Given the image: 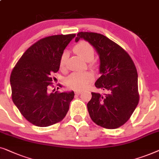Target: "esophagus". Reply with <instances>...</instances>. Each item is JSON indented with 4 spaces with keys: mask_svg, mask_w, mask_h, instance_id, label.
<instances>
[{
    "mask_svg": "<svg viewBox=\"0 0 159 159\" xmlns=\"http://www.w3.org/2000/svg\"><path fill=\"white\" fill-rule=\"evenodd\" d=\"M75 94L79 95L80 93H81V91H80V90H75Z\"/></svg>",
    "mask_w": 159,
    "mask_h": 159,
    "instance_id": "esophagus-1",
    "label": "esophagus"
}]
</instances>
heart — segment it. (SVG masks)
<instances>
[{
	"label": "heart",
	"mask_w": 159,
	"mask_h": 159,
	"mask_svg": "<svg viewBox=\"0 0 159 159\" xmlns=\"http://www.w3.org/2000/svg\"><path fill=\"white\" fill-rule=\"evenodd\" d=\"M73 50L78 55L86 62H90L95 55V50L90 43L86 41H80L75 44ZM68 55L63 52L60 57V67L64 69L66 66ZM93 75L89 72H74L67 78L66 82L68 86L75 89H83L86 88L89 83L93 81Z\"/></svg>",
	"instance_id": "heart-1"
}]
</instances>
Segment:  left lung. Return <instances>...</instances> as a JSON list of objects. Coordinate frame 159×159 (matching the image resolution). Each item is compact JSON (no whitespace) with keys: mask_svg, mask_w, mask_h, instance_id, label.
<instances>
[{"mask_svg":"<svg viewBox=\"0 0 159 159\" xmlns=\"http://www.w3.org/2000/svg\"><path fill=\"white\" fill-rule=\"evenodd\" d=\"M84 39L99 56V73L95 86L107 93L92 92L87 108L91 120L107 129L123 125L131 117L139 102L138 73L135 64L121 47L103 34L79 32L75 42Z\"/></svg>","mask_w":159,"mask_h":159,"instance_id":"1","label":"left lung"}]
</instances>
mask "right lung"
I'll return each mask as SVG.
<instances>
[{"mask_svg": "<svg viewBox=\"0 0 159 159\" xmlns=\"http://www.w3.org/2000/svg\"><path fill=\"white\" fill-rule=\"evenodd\" d=\"M75 34L54 35L39 40L26 50L10 78L12 100L29 122L48 127L61 121L74 97L73 91L50 93L52 75L60 68V57Z\"/></svg>", "mask_w": 159, "mask_h": 159, "instance_id": "add662e5", "label": "right lung"}]
</instances>
